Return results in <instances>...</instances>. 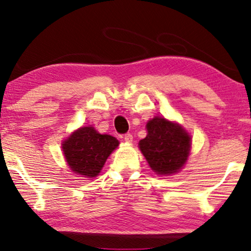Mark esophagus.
I'll use <instances>...</instances> for the list:
<instances>
[{"label":"esophagus","instance_id":"obj_1","mask_svg":"<svg viewBox=\"0 0 251 251\" xmlns=\"http://www.w3.org/2000/svg\"><path fill=\"white\" fill-rule=\"evenodd\" d=\"M123 139H125L126 143H131L132 139H133V137H132L131 133H126L125 137H123Z\"/></svg>","mask_w":251,"mask_h":251}]
</instances>
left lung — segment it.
Listing matches in <instances>:
<instances>
[{
    "label": "left lung",
    "instance_id": "1",
    "mask_svg": "<svg viewBox=\"0 0 251 251\" xmlns=\"http://www.w3.org/2000/svg\"><path fill=\"white\" fill-rule=\"evenodd\" d=\"M147 136L139 142V149L152 170L159 175L179 171L186 162L191 137L177 123L156 116L147 122Z\"/></svg>",
    "mask_w": 251,
    "mask_h": 251
}]
</instances>
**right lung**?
Wrapping results in <instances>:
<instances>
[{
	"mask_svg": "<svg viewBox=\"0 0 251 251\" xmlns=\"http://www.w3.org/2000/svg\"><path fill=\"white\" fill-rule=\"evenodd\" d=\"M119 140L109 135H100L92 126H82L63 143V151L68 166L77 175L96 177Z\"/></svg>",
	"mask_w": 251,
	"mask_h": 251,
	"instance_id": "right-lung-1",
	"label": "right lung"
}]
</instances>
